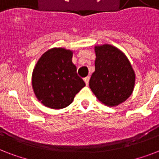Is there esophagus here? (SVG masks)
Wrapping results in <instances>:
<instances>
[{"label": "esophagus", "instance_id": "1", "mask_svg": "<svg viewBox=\"0 0 159 159\" xmlns=\"http://www.w3.org/2000/svg\"><path fill=\"white\" fill-rule=\"evenodd\" d=\"M89 80H90V77H85L84 82H85V83H86V85H88V83H89Z\"/></svg>", "mask_w": 159, "mask_h": 159}]
</instances>
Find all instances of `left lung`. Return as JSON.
<instances>
[{"label":"left lung","instance_id":"1","mask_svg":"<svg viewBox=\"0 0 159 159\" xmlns=\"http://www.w3.org/2000/svg\"><path fill=\"white\" fill-rule=\"evenodd\" d=\"M95 72L89 86L100 102L116 106L130 97L135 74L125 53L110 44L96 46Z\"/></svg>","mask_w":159,"mask_h":159}]
</instances>
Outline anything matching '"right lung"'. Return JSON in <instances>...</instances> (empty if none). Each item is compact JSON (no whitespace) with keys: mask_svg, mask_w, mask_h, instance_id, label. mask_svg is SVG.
I'll use <instances>...</instances> for the list:
<instances>
[{"mask_svg":"<svg viewBox=\"0 0 159 159\" xmlns=\"http://www.w3.org/2000/svg\"><path fill=\"white\" fill-rule=\"evenodd\" d=\"M72 57L71 50L53 48L43 53L36 63L32 75V86L36 97L47 107H67L86 86L77 75Z\"/></svg>","mask_w":159,"mask_h":159,"instance_id":"1","label":"right lung"}]
</instances>
